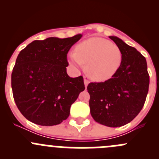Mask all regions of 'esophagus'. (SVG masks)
I'll return each instance as SVG.
<instances>
[{
  "instance_id": "34e87169",
  "label": "esophagus",
  "mask_w": 159,
  "mask_h": 159,
  "mask_svg": "<svg viewBox=\"0 0 159 159\" xmlns=\"http://www.w3.org/2000/svg\"><path fill=\"white\" fill-rule=\"evenodd\" d=\"M84 86H85V88H87V86L89 85V81H88L87 79H84Z\"/></svg>"
}]
</instances>
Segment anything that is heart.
I'll use <instances>...</instances> for the list:
<instances>
[{"label": "heart", "instance_id": "heart-1", "mask_svg": "<svg viewBox=\"0 0 159 159\" xmlns=\"http://www.w3.org/2000/svg\"><path fill=\"white\" fill-rule=\"evenodd\" d=\"M75 51L68 54V62L77 68H82L85 64L87 75L97 82L111 79L122 64L121 49L105 38H89L78 44Z\"/></svg>", "mask_w": 159, "mask_h": 159}]
</instances>
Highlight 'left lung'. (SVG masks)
I'll use <instances>...</instances> for the list:
<instances>
[{
  "mask_svg": "<svg viewBox=\"0 0 159 159\" xmlns=\"http://www.w3.org/2000/svg\"><path fill=\"white\" fill-rule=\"evenodd\" d=\"M121 49L122 64L115 77L100 83H90L89 106L96 122L121 127L140 112L148 94L149 75L146 59L134 48L116 36H109Z\"/></svg>",
  "mask_w": 159,
  "mask_h": 159,
  "instance_id": "left-lung-1",
  "label": "left lung"
}]
</instances>
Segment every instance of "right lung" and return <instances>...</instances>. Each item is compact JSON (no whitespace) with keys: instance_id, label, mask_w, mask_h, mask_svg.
<instances>
[{"instance_id":"right-lung-1","label":"right lung","mask_w":159,"mask_h":159,"mask_svg":"<svg viewBox=\"0 0 159 159\" xmlns=\"http://www.w3.org/2000/svg\"><path fill=\"white\" fill-rule=\"evenodd\" d=\"M82 37H51L34 41L19 53L11 75L14 102L20 113L34 124H61L84 90L82 76L67 74V54Z\"/></svg>"}]
</instances>
